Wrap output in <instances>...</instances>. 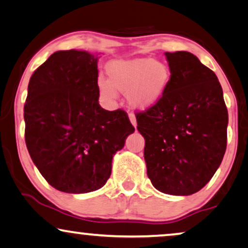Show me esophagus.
Returning a JSON list of instances; mask_svg holds the SVG:
<instances>
[{
    "mask_svg": "<svg viewBox=\"0 0 248 248\" xmlns=\"http://www.w3.org/2000/svg\"><path fill=\"white\" fill-rule=\"evenodd\" d=\"M129 120H130V122L131 124H133V126L136 128V126H137V122H136V117H135V114H133V113H129Z\"/></svg>",
    "mask_w": 248,
    "mask_h": 248,
    "instance_id": "34e87169",
    "label": "esophagus"
}]
</instances>
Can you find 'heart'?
Segmentation results:
<instances>
[{"label":"heart","instance_id":"b5f03b06","mask_svg":"<svg viewBox=\"0 0 248 248\" xmlns=\"http://www.w3.org/2000/svg\"><path fill=\"white\" fill-rule=\"evenodd\" d=\"M106 71L108 80L103 77L97 79V86L103 95L115 98V89L127 93L129 104L140 109L155 105L170 80V71L167 65L151 58L114 61L109 62Z\"/></svg>","mask_w":248,"mask_h":248}]
</instances>
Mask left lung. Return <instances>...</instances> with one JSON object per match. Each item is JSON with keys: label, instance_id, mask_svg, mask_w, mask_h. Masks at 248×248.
<instances>
[{"label": "left lung", "instance_id": "1", "mask_svg": "<svg viewBox=\"0 0 248 248\" xmlns=\"http://www.w3.org/2000/svg\"><path fill=\"white\" fill-rule=\"evenodd\" d=\"M170 80L159 102L137 112L147 176L160 192L190 196L220 167L228 109L214 72L187 51L165 52Z\"/></svg>", "mask_w": 248, "mask_h": 248}]
</instances>
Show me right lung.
Here are the masks:
<instances>
[{"label":"right lung","mask_w":248,"mask_h":248,"mask_svg":"<svg viewBox=\"0 0 248 248\" xmlns=\"http://www.w3.org/2000/svg\"><path fill=\"white\" fill-rule=\"evenodd\" d=\"M97 61L87 51H56L28 83L25 142L41 175L62 192L101 189L135 131L124 109L99 105Z\"/></svg>","instance_id":"right-lung-1"}]
</instances>
